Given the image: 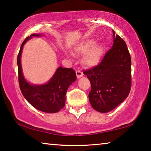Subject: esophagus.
Listing matches in <instances>:
<instances>
[{"label":"esophagus","instance_id":"esophagus-1","mask_svg":"<svg viewBox=\"0 0 151 151\" xmlns=\"http://www.w3.org/2000/svg\"><path fill=\"white\" fill-rule=\"evenodd\" d=\"M76 77H77L78 78H80L83 76V72H81V70H76Z\"/></svg>","mask_w":151,"mask_h":151}]
</instances>
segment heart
Segmentation results:
<instances>
[{"mask_svg":"<svg viewBox=\"0 0 151 151\" xmlns=\"http://www.w3.org/2000/svg\"><path fill=\"white\" fill-rule=\"evenodd\" d=\"M96 40L88 39L76 46L75 51L77 54L83 55V63L87 67H94L101 62L104 55V48L100 45H96Z\"/></svg>","mask_w":151,"mask_h":151,"instance_id":"1","label":"heart"}]
</instances>
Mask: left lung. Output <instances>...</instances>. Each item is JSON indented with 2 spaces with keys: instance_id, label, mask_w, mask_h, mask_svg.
<instances>
[{
  "instance_id": "8db88e82",
  "label": "left lung",
  "mask_w": 151,
  "mask_h": 151,
  "mask_svg": "<svg viewBox=\"0 0 151 151\" xmlns=\"http://www.w3.org/2000/svg\"><path fill=\"white\" fill-rule=\"evenodd\" d=\"M113 32V45L99 65L84 71L91 84L89 102L105 113L119 105L131 87V58L123 39Z\"/></svg>"
}]
</instances>
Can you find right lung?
Returning a JSON list of instances; mask_svg holds the SVG:
<instances>
[{"label": "right lung", "instance_id": "obj_1", "mask_svg": "<svg viewBox=\"0 0 151 151\" xmlns=\"http://www.w3.org/2000/svg\"><path fill=\"white\" fill-rule=\"evenodd\" d=\"M42 36V34H32L22 43L17 57L19 86L25 99L32 106L42 112L55 113L65 106L66 91L71 84L76 80V76L73 68L59 66L47 83L32 85L25 79L21 66L22 48L27 40L33 37Z\"/></svg>", "mask_w": 151, "mask_h": 151}]
</instances>
